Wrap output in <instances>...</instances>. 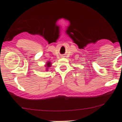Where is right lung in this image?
Instances as JSON below:
<instances>
[{"label": "right lung", "instance_id": "1", "mask_svg": "<svg viewBox=\"0 0 122 122\" xmlns=\"http://www.w3.org/2000/svg\"><path fill=\"white\" fill-rule=\"evenodd\" d=\"M51 65H52V63H51L50 61H48V62H46V63H45V70H46V71H48V69L50 67H51Z\"/></svg>", "mask_w": 122, "mask_h": 122}]
</instances>
